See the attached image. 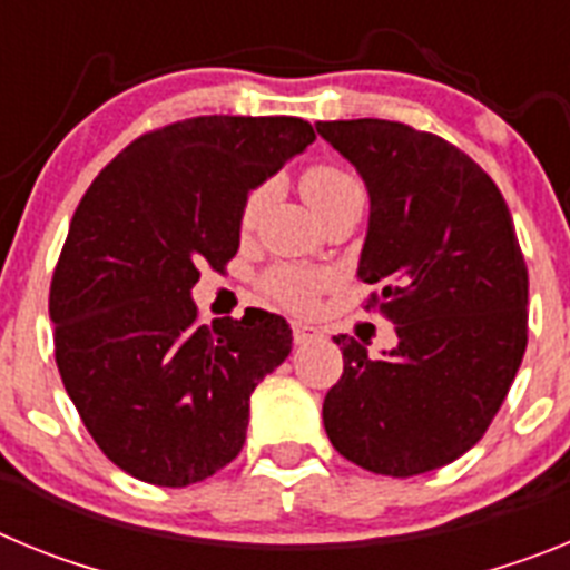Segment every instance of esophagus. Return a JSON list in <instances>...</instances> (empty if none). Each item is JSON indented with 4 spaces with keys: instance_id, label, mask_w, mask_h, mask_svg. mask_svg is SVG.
I'll use <instances>...</instances> for the list:
<instances>
[{
    "instance_id": "esophagus-1",
    "label": "esophagus",
    "mask_w": 570,
    "mask_h": 570,
    "mask_svg": "<svg viewBox=\"0 0 570 570\" xmlns=\"http://www.w3.org/2000/svg\"><path fill=\"white\" fill-rule=\"evenodd\" d=\"M291 331H294V342L296 345H308V342L320 340V328L308 325V322H291Z\"/></svg>"
}]
</instances>
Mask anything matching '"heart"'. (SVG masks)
<instances>
[{"mask_svg":"<svg viewBox=\"0 0 570 570\" xmlns=\"http://www.w3.org/2000/svg\"><path fill=\"white\" fill-rule=\"evenodd\" d=\"M302 196L316 216H325L340 205L362 199V185L354 174H347L336 165H314L302 174ZM265 203H268V188L250 190L245 205H242V228H250L256 223ZM325 285H328V274L296 268V265H279V268L262 276V291L274 302L294 311L314 308L316 296L325 291Z\"/></svg>","mask_w":570,"mask_h":570,"instance_id":"heart-1","label":"heart"}]
</instances>
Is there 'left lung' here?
Instances as JSON below:
<instances>
[{
    "mask_svg": "<svg viewBox=\"0 0 570 570\" xmlns=\"http://www.w3.org/2000/svg\"><path fill=\"white\" fill-rule=\"evenodd\" d=\"M367 188L356 276L376 285L396 347L342 345L322 422L345 460L416 476L471 451L528 345V268L491 176L451 142L385 119L316 122Z\"/></svg>",
    "mask_w": 570,
    "mask_h": 570,
    "instance_id": "1",
    "label": "left lung"
}]
</instances>
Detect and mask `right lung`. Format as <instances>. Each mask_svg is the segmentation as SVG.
Here are the masks:
<instances>
[{
	"label": "right lung",
	"mask_w": 570,
	"mask_h": 570,
	"mask_svg": "<svg viewBox=\"0 0 570 570\" xmlns=\"http://www.w3.org/2000/svg\"><path fill=\"white\" fill-rule=\"evenodd\" d=\"M296 116H196L139 136L82 196L50 282L65 391L136 480L185 488L245 445L250 394L291 354L288 322H196L199 268L239 250L242 205L308 148Z\"/></svg>",
	"instance_id": "right-lung-1"
}]
</instances>
